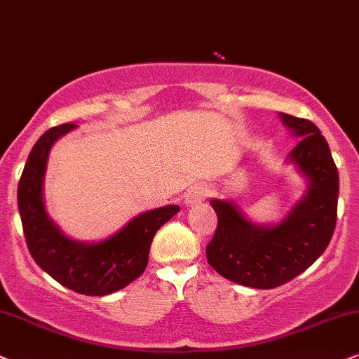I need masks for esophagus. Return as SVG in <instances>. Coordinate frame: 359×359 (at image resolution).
<instances>
[{"label": "esophagus", "mask_w": 359, "mask_h": 359, "mask_svg": "<svg viewBox=\"0 0 359 359\" xmlns=\"http://www.w3.org/2000/svg\"><path fill=\"white\" fill-rule=\"evenodd\" d=\"M208 195V189L205 185H194V187H190L187 190V194H185V203L187 205H195V203H201L202 201H205Z\"/></svg>", "instance_id": "obj_1"}]
</instances>
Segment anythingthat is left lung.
<instances>
[{"label":"left lung","instance_id":"1","mask_svg":"<svg viewBox=\"0 0 359 359\" xmlns=\"http://www.w3.org/2000/svg\"><path fill=\"white\" fill-rule=\"evenodd\" d=\"M300 137L288 161L308 179V190L276 225L252 224L232 202L213 198L215 233L207 245V260L217 273L250 288H276L293 280L326 250L338 213V169L328 142L308 119L280 114Z\"/></svg>","mask_w":359,"mask_h":359}]
</instances>
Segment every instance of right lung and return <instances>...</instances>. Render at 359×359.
I'll return each instance as SVG.
<instances>
[{"label": "right lung", "instance_id": "right-lung-1", "mask_svg": "<svg viewBox=\"0 0 359 359\" xmlns=\"http://www.w3.org/2000/svg\"><path fill=\"white\" fill-rule=\"evenodd\" d=\"M74 127L69 122L51 127L31 149L18 184V208L28 250L41 269L72 292L104 297L127 287L144 273L154 235L180 207L165 205L140 213L99 243L67 238L48 217L43 180L53 144Z\"/></svg>", "mask_w": 359, "mask_h": 359}]
</instances>
